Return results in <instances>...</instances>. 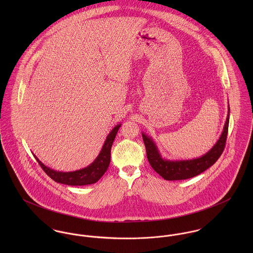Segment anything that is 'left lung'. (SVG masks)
<instances>
[{
	"instance_id": "1",
	"label": "left lung",
	"mask_w": 253,
	"mask_h": 253,
	"mask_svg": "<svg viewBox=\"0 0 253 253\" xmlns=\"http://www.w3.org/2000/svg\"><path fill=\"white\" fill-rule=\"evenodd\" d=\"M229 127V114L225 123L224 130L214 147L205 156L190 161H166L163 160L158 149L151 138L142 134L147 159L153 169L166 180H183L192 178L211 168L222 155L227 140Z\"/></svg>"
}]
</instances>
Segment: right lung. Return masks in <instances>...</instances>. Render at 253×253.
<instances>
[{
  "mask_svg": "<svg viewBox=\"0 0 253 253\" xmlns=\"http://www.w3.org/2000/svg\"><path fill=\"white\" fill-rule=\"evenodd\" d=\"M121 125L114 127V129L110 132L106 141L102 147V150L95 161L84 169H80L72 172H59L52 170L46 168L42 162L39 161L36 156L35 159L42 170L52 179L58 183H62L65 185L71 186H82V185H88L93 184L100 179V177L106 172L110 165V158H111V147L115 140L116 134L120 128Z\"/></svg>",
  "mask_w": 253,
  "mask_h": 253,
  "instance_id": "add662e5",
  "label": "right lung"
}]
</instances>
